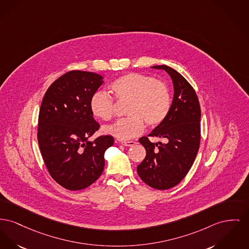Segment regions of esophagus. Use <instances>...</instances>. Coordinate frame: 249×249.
Masks as SVG:
<instances>
[{
  "mask_svg": "<svg viewBox=\"0 0 249 249\" xmlns=\"http://www.w3.org/2000/svg\"><path fill=\"white\" fill-rule=\"evenodd\" d=\"M121 144L125 146H132L135 145L136 142H134V141H124V142H121Z\"/></svg>",
  "mask_w": 249,
  "mask_h": 249,
  "instance_id": "obj_1",
  "label": "esophagus"
}]
</instances>
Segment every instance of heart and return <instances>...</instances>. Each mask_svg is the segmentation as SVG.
<instances>
[{"mask_svg":"<svg viewBox=\"0 0 249 249\" xmlns=\"http://www.w3.org/2000/svg\"><path fill=\"white\" fill-rule=\"evenodd\" d=\"M110 92L118 103H128L127 118L103 127L104 133L118 140H129L144 131V122L148 127L160 125L171 109V94L161 81L144 74H124L110 86ZM92 115L101 120H109L114 115V100L103 91L95 92L89 102Z\"/></svg>","mask_w":249,"mask_h":249,"instance_id":"heart-1","label":"heart"}]
</instances>
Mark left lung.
<instances>
[{
  "mask_svg": "<svg viewBox=\"0 0 249 249\" xmlns=\"http://www.w3.org/2000/svg\"><path fill=\"white\" fill-rule=\"evenodd\" d=\"M151 68L169 74L174 96L167 117L148 134L164 139L165 143H152L146 136L139 139L146 154L137 166V173L148 186L166 190L183 179L196 159L200 143L201 111L196 91L182 75L165 65Z\"/></svg>",
  "mask_w": 249,
  "mask_h": 249,
  "instance_id": "obj_1",
  "label": "left lung"
}]
</instances>
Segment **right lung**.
<instances>
[{
    "label": "right lung",
    "instance_id": "1",
    "mask_svg": "<svg viewBox=\"0 0 249 249\" xmlns=\"http://www.w3.org/2000/svg\"><path fill=\"white\" fill-rule=\"evenodd\" d=\"M103 76L72 71L54 81L39 110L37 140L52 178L71 191L94 183L104 169V152L114 138H89L100 129L89 108L91 96L103 85Z\"/></svg>",
    "mask_w": 249,
    "mask_h": 249
}]
</instances>
